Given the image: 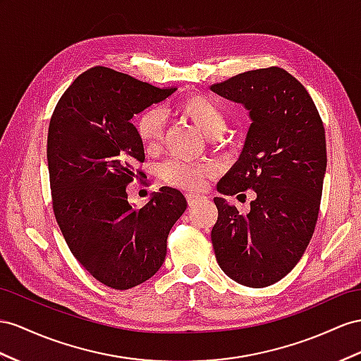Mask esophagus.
Instances as JSON below:
<instances>
[{
    "label": "esophagus",
    "mask_w": 361,
    "mask_h": 361,
    "mask_svg": "<svg viewBox=\"0 0 361 361\" xmlns=\"http://www.w3.org/2000/svg\"><path fill=\"white\" fill-rule=\"evenodd\" d=\"M200 200H201V198L197 197V195H192V193H186V201H188V204H189L190 207L195 206Z\"/></svg>",
    "instance_id": "esophagus-1"
}]
</instances>
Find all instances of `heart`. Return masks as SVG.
<instances>
[{
  "label": "heart",
  "instance_id": "1",
  "mask_svg": "<svg viewBox=\"0 0 361 361\" xmlns=\"http://www.w3.org/2000/svg\"><path fill=\"white\" fill-rule=\"evenodd\" d=\"M173 109L188 117L207 137L218 140L226 131L227 118L223 108L214 99L202 94H188L175 102ZM135 134L138 142L149 151L159 149L164 135V117L157 108H147L137 116ZM214 175L210 164H190L178 160H169L161 164V180L175 189L184 192H201L209 178Z\"/></svg>",
  "mask_w": 361,
  "mask_h": 361
}]
</instances>
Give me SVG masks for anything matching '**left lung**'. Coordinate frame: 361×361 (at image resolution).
I'll return each mask as SVG.
<instances>
[{"label": "left lung", "instance_id": "obj_1", "mask_svg": "<svg viewBox=\"0 0 361 361\" xmlns=\"http://www.w3.org/2000/svg\"><path fill=\"white\" fill-rule=\"evenodd\" d=\"M212 90L244 104L252 117L243 154L218 190L238 198L256 192L247 215L214 200L212 244L230 279L262 288L294 269L314 233L326 171L325 128L310 92L283 68L245 71Z\"/></svg>", "mask_w": 361, "mask_h": 361}]
</instances>
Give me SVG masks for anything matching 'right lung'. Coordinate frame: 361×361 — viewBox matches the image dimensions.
<instances>
[{
  "mask_svg": "<svg viewBox=\"0 0 361 361\" xmlns=\"http://www.w3.org/2000/svg\"><path fill=\"white\" fill-rule=\"evenodd\" d=\"M175 90L94 67L73 82L53 111L47 160L54 216L73 256L109 288L129 290L159 271L168 235L188 206L168 186L137 210L126 193L142 175L135 164L145 160L131 118Z\"/></svg>",
  "mask_w": 361,
  "mask_h": 361,
  "instance_id": "obj_1",
  "label": "right lung"
}]
</instances>
